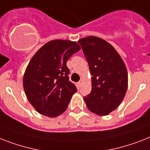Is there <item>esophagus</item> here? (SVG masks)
<instances>
[{"label":"esophagus","mask_w":150,"mask_h":150,"mask_svg":"<svg viewBox=\"0 0 150 150\" xmlns=\"http://www.w3.org/2000/svg\"><path fill=\"white\" fill-rule=\"evenodd\" d=\"M82 82H83V80H81H81L78 82V86H79V87H81V85H82Z\"/></svg>","instance_id":"1"}]
</instances>
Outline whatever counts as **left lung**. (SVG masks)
<instances>
[{"label": "left lung", "instance_id": "1", "mask_svg": "<svg viewBox=\"0 0 150 150\" xmlns=\"http://www.w3.org/2000/svg\"><path fill=\"white\" fill-rule=\"evenodd\" d=\"M92 75V91L84 97L88 109L98 115H107L125 97L128 73L115 49L100 38L90 36L78 41Z\"/></svg>", "mask_w": 150, "mask_h": 150}]
</instances>
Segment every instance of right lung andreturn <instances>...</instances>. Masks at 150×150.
I'll list each match as a JSON object with an SVG mask.
<instances>
[{
  "mask_svg": "<svg viewBox=\"0 0 150 150\" xmlns=\"http://www.w3.org/2000/svg\"><path fill=\"white\" fill-rule=\"evenodd\" d=\"M81 49L75 41L53 40L32 57L27 67L23 86L27 98L40 114L56 117L66 110L77 92L69 81L67 61Z\"/></svg>",
  "mask_w": 150,
  "mask_h": 150,
  "instance_id": "right-lung-1",
  "label": "right lung"
}]
</instances>
